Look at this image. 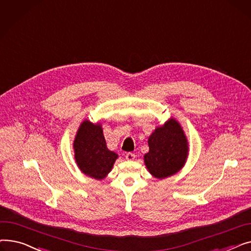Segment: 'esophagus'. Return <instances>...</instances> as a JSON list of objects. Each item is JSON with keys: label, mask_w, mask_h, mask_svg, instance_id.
Listing matches in <instances>:
<instances>
[{"label": "esophagus", "mask_w": 251, "mask_h": 251, "mask_svg": "<svg viewBox=\"0 0 251 251\" xmlns=\"http://www.w3.org/2000/svg\"><path fill=\"white\" fill-rule=\"evenodd\" d=\"M125 157H126L127 161H133L135 159V154L132 153V152H128V153H126Z\"/></svg>", "instance_id": "obj_1"}]
</instances>
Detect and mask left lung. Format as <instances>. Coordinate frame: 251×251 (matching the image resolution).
<instances>
[{"instance_id":"obj_1","label":"left lung","mask_w":251,"mask_h":251,"mask_svg":"<svg viewBox=\"0 0 251 251\" xmlns=\"http://www.w3.org/2000/svg\"><path fill=\"white\" fill-rule=\"evenodd\" d=\"M149 147L144 163L154 178L164 179L176 174L187 160V138L179 122L173 118L155 128L149 138Z\"/></svg>"}]
</instances>
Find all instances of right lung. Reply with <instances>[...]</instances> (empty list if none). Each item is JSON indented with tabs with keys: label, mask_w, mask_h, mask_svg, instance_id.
<instances>
[{
	"label": "right lung",
	"mask_w": 251,
	"mask_h": 251,
	"mask_svg": "<svg viewBox=\"0 0 251 251\" xmlns=\"http://www.w3.org/2000/svg\"><path fill=\"white\" fill-rule=\"evenodd\" d=\"M75 161L81 172L88 177L101 180L107 176L118 154L108 150L100 124L84 120L73 143Z\"/></svg>",
	"instance_id": "1"
}]
</instances>
